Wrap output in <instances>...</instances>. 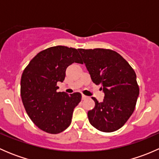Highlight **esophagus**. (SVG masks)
Segmentation results:
<instances>
[{
    "label": "esophagus",
    "instance_id": "34e87169",
    "mask_svg": "<svg viewBox=\"0 0 159 159\" xmlns=\"http://www.w3.org/2000/svg\"><path fill=\"white\" fill-rule=\"evenodd\" d=\"M81 98H82V100H85V99L88 98L87 96L84 95V94H82V96H81Z\"/></svg>",
    "mask_w": 159,
    "mask_h": 159
}]
</instances>
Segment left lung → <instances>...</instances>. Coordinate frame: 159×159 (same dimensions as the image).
Here are the masks:
<instances>
[{
    "mask_svg": "<svg viewBox=\"0 0 159 159\" xmlns=\"http://www.w3.org/2000/svg\"><path fill=\"white\" fill-rule=\"evenodd\" d=\"M78 50L92 81L102 84L101 89L105 93L102 102L91 98L95 105L88 112L89 122L101 131H116L125 124L135 108L139 94L135 72L116 51Z\"/></svg>",
    "mask_w": 159,
    "mask_h": 159,
    "instance_id": "1",
    "label": "left lung"
}]
</instances>
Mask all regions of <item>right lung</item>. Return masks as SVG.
Returning a JSON list of instances; mask_svg holds the SVG:
<instances>
[{
  "label": "right lung",
  "instance_id": "add662e5",
  "mask_svg": "<svg viewBox=\"0 0 159 159\" xmlns=\"http://www.w3.org/2000/svg\"><path fill=\"white\" fill-rule=\"evenodd\" d=\"M81 63L78 50L55 46L38 53L24 70L20 96L27 114L45 132L58 134L70 125L74 108L81 100L79 92H57L69 65Z\"/></svg>",
  "mask_w": 159,
  "mask_h": 159
}]
</instances>
